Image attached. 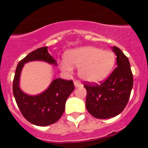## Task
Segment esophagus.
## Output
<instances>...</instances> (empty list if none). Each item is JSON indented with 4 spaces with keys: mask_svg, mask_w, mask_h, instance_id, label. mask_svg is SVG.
<instances>
[{
    "mask_svg": "<svg viewBox=\"0 0 148 148\" xmlns=\"http://www.w3.org/2000/svg\"><path fill=\"white\" fill-rule=\"evenodd\" d=\"M74 85H75V87H76V88H78V87H81V82H80V81H74Z\"/></svg>",
    "mask_w": 148,
    "mask_h": 148,
    "instance_id": "34e87169",
    "label": "esophagus"
}]
</instances>
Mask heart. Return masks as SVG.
Returning <instances> with one entry per match:
<instances>
[{
  "instance_id": "obj_1",
  "label": "heart",
  "mask_w": 148,
  "mask_h": 148,
  "mask_svg": "<svg viewBox=\"0 0 148 148\" xmlns=\"http://www.w3.org/2000/svg\"><path fill=\"white\" fill-rule=\"evenodd\" d=\"M114 64L112 52L95 47H82L69 51L59 66L63 71L71 73L78 67V74L84 81L97 82L103 79Z\"/></svg>"
}]
</instances>
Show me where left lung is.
<instances>
[{"label":"left lung","instance_id":"left-lung-1","mask_svg":"<svg viewBox=\"0 0 148 148\" xmlns=\"http://www.w3.org/2000/svg\"><path fill=\"white\" fill-rule=\"evenodd\" d=\"M117 56V67L101 84L84 82L87 90L86 108L93 117L107 119L123 111L133 88V74L128 58L118 47H113Z\"/></svg>","mask_w":148,"mask_h":148}]
</instances>
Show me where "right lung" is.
<instances>
[{
    "label": "right lung",
    "instance_id": "add662e5",
    "mask_svg": "<svg viewBox=\"0 0 148 148\" xmlns=\"http://www.w3.org/2000/svg\"><path fill=\"white\" fill-rule=\"evenodd\" d=\"M33 60H43L57 65L56 60L48 53L47 47H40L28 53L17 66L13 81V94L22 115L27 121L37 126H47L61 117L66 101L74 90V85L72 80L58 78L40 95L31 96L24 94L20 89V74L24 64Z\"/></svg>",
    "mask_w": 148,
    "mask_h": 148
}]
</instances>
